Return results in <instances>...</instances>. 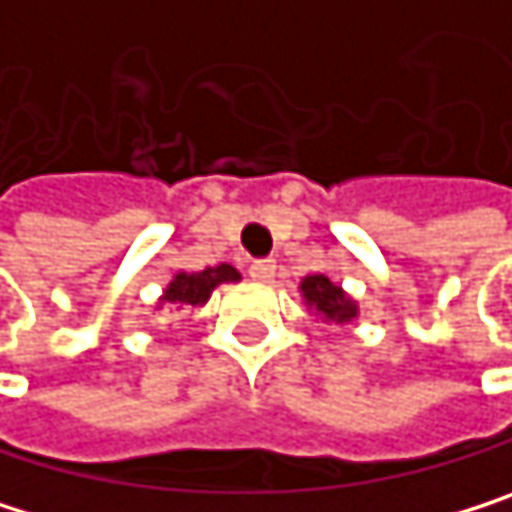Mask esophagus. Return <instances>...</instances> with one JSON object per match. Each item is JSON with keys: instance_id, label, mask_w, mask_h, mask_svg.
<instances>
[{"instance_id": "esophagus-1", "label": "esophagus", "mask_w": 512, "mask_h": 512, "mask_svg": "<svg viewBox=\"0 0 512 512\" xmlns=\"http://www.w3.org/2000/svg\"><path fill=\"white\" fill-rule=\"evenodd\" d=\"M274 271H277V262L274 259H259V262L250 265V277L259 280V283H268L274 277Z\"/></svg>"}]
</instances>
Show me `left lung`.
Here are the masks:
<instances>
[{
	"mask_svg": "<svg viewBox=\"0 0 512 512\" xmlns=\"http://www.w3.org/2000/svg\"><path fill=\"white\" fill-rule=\"evenodd\" d=\"M301 295H304V304L310 310H316L323 319H332V323H350V319L359 313L356 301L350 295H344V289L335 286L323 274L304 277L301 280Z\"/></svg>",
	"mask_w": 512,
	"mask_h": 512,
	"instance_id": "obj_1",
	"label": "left lung"
}]
</instances>
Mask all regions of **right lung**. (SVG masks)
<instances>
[{
  "instance_id": "obj_1",
  "label": "right lung",
  "mask_w": 512,
  "mask_h": 512,
  "mask_svg": "<svg viewBox=\"0 0 512 512\" xmlns=\"http://www.w3.org/2000/svg\"><path fill=\"white\" fill-rule=\"evenodd\" d=\"M232 280H241V274L232 268V265H214V268H205V271H193V274H186L180 271L165 295L159 298L162 304H174V307H199L211 298V292L220 286V283H232Z\"/></svg>"
}]
</instances>
